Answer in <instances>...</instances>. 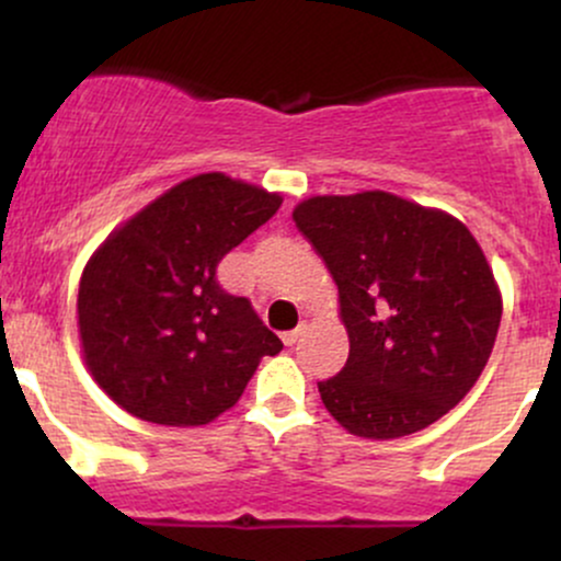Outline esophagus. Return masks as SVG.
<instances>
[{"label":"esophagus","mask_w":561,"mask_h":561,"mask_svg":"<svg viewBox=\"0 0 561 561\" xmlns=\"http://www.w3.org/2000/svg\"><path fill=\"white\" fill-rule=\"evenodd\" d=\"M300 334H302L300 327H298V330H289V332L282 334V343H285L287 347L295 345V343H298V340H300Z\"/></svg>","instance_id":"34e87169"}]
</instances>
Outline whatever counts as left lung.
<instances>
[{
    "instance_id": "left-lung-1",
    "label": "left lung",
    "mask_w": 561,
    "mask_h": 561,
    "mask_svg": "<svg viewBox=\"0 0 561 561\" xmlns=\"http://www.w3.org/2000/svg\"><path fill=\"white\" fill-rule=\"evenodd\" d=\"M295 224L337 282L347 362L319 382L340 427L403 437L474 388L501 321L499 282L465 224L382 190L313 195Z\"/></svg>"
}]
</instances>
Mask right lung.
Segmentation results:
<instances>
[{
  "label": "right lung",
  "instance_id": "1",
  "mask_svg": "<svg viewBox=\"0 0 561 561\" xmlns=\"http://www.w3.org/2000/svg\"><path fill=\"white\" fill-rule=\"evenodd\" d=\"M279 205V192L197 173L107 234L79 282V343L111 401L165 427H203L240 401L282 340L216 266Z\"/></svg>",
  "mask_w": 561,
  "mask_h": 561
}]
</instances>
